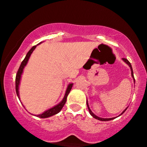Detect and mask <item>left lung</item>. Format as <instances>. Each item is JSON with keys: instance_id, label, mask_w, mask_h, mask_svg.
I'll list each match as a JSON object with an SVG mask.
<instances>
[{"instance_id": "8db88e82", "label": "left lung", "mask_w": 147, "mask_h": 147, "mask_svg": "<svg viewBox=\"0 0 147 147\" xmlns=\"http://www.w3.org/2000/svg\"><path fill=\"white\" fill-rule=\"evenodd\" d=\"M122 60L124 61L125 62V63H126V64H127V65H129V66L130 67V68H131V76H132V77H133V81H134V82H135L134 76H133V68H132V66H131V63H130V62L129 61H128V60L126 59H125V58H123V59H122ZM86 104H87L88 109V111H89V113H90V114L91 115H92V117H93L94 118H95V119H98V120H100V121H109V120H112V119H115V118H116V117H111V118H102V117H98V116H97V115H96L94 114L92 112V111L90 110V107H89V105H88V100L86 101ZM127 108H128V107H127ZM127 108H126V109H124V111H123V112H122V113H121L120 115H119V116H120L121 115H122L123 113H124L125 112V111L126 110V109H127Z\"/></svg>"}]
</instances>
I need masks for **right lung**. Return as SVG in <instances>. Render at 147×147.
<instances>
[{"mask_svg":"<svg viewBox=\"0 0 147 147\" xmlns=\"http://www.w3.org/2000/svg\"><path fill=\"white\" fill-rule=\"evenodd\" d=\"M40 43H38V44H37L36 45H34V46H33L32 48L29 50V52H28V54H27L26 56H25L24 60L22 61L21 65H20L19 68H18L17 74H16V95H17L19 100H20V96H19V90H18V89H19L20 82H21V76H22V74H23V69H24L25 67L26 66L27 63H28V60H29L30 56H31L32 53L34 50V49L36 48L37 45H39ZM72 85H73V84L72 83L68 84V87H67L66 91H65V95H64V97L63 98V99H62V100L58 104H57V105H55V106H53V107H52L51 109H49L48 110L44 111L43 113L39 114V115H34L36 116V117H40V118H47V117H51V116H52V115H55L59 113L61 111V110L62 109V108L63 107L64 104H65V102H66L67 97H68L69 92H70V90H71ZM32 115H33V114H32Z\"/></svg>","mask_w":147,"mask_h":147,"instance_id":"obj_1","label":"right lung"}]
</instances>
